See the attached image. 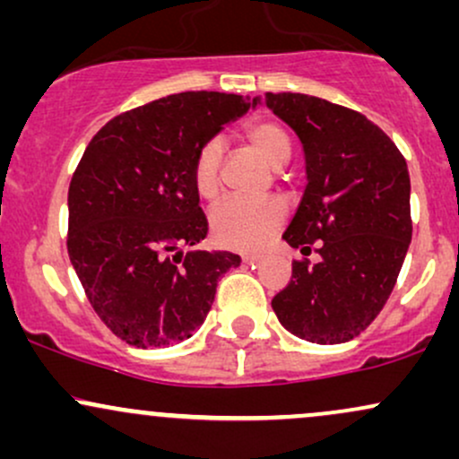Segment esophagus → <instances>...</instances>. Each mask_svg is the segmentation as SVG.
<instances>
[{"label":"esophagus","instance_id":"1","mask_svg":"<svg viewBox=\"0 0 459 459\" xmlns=\"http://www.w3.org/2000/svg\"><path fill=\"white\" fill-rule=\"evenodd\" d=\"M246 263V265H252V267H256V265H261L263 263V256H259V255H247V256H244V259H241Z\"/></svg>","mask_w":459,"mask_h":459}]
</instances>
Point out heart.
Wrapping results in <instances>:
<instances>
[{
	"mask_svg": "<svg viewBox=\"0 0 459 459\" xmlns=\"http://www.w3.org/2000/svg\"><path fill=\"white\" fill-rule=\"evenodd\" d=\"M246 138L272 168H281L291 160L289 134L273 120H256L247 125ZM220 161H222V142H204L194 160V186L203 198H213L218 194ZM284 215H287L284 204L278 200L229 198L212 212V235L215 244L230 250H259L281 230Z\"/></svg>",
	"mask_w": 459,
	"mask_h": 459,
	"instance_id": "1",
	"label": "heart"
}]
</instances>
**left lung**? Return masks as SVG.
Segmentation results:
<instances>
[{"instance_id":"8db88e82","label":"left lung","mask_w":459,"mask_h":459,"mask_svg":"<svg viewBox=\"0 0 459 459\" xmlns=\"http://www.w3.org/2000/svg\"><path fill=\"white\" fill-rule=\"evenodd\" d=\"M267 105L296 131L307 189L282 239L319 263L293 261L291 282L272 299L291 334L319 345L367 330L391 296L412 239L403 155L367 116L299 92H267Z\"/></svg>"}]
</instances>
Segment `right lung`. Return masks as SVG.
I'll return each instance as SVG.
<instances>
[{
    "mask_svg": "<svg viewBox=\"0 0 459 459\" xmlns=\"http://www.w3.org/2000/svg\"><path fill=\"white\" fill-rule=\"evenodd\" d=\"M250 99L178 92L109 120L68 187V256L94 313L134 347H170L203 325L239 255L189 250L207 237L194 186L198 149Z\"/></svg>",
    "mask_w": 459,
    "mask_h": 459,
    "instance_id": "right-lung-1",
    "label": "right lung"
}]
</instances>
